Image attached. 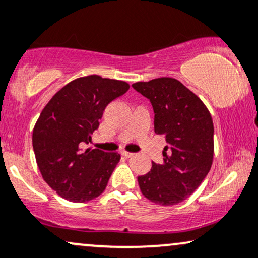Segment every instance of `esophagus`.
Returning a JSON list of instances; mask_svg holds the SVG:
<instances>
[{
	"label": "esophagus",
	"instance_id": "1",
	"mask_svg": "<svg viewBox=\"0 0 258 258\" xmlns=\"http://www.w3.org/2000/svg\"><path fill=\"white\" fill-rule=\"evenodd\" d=\"M121 155H123V157H126V158H130V157H132V155H134V153L122 151V152H121Z\"/></svg>",
	"mask_w": 258,
	"mask_h": 258
}]
</instances>
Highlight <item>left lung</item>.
I'll use <instances>...</instances> for the list:
<instances>
[{
	"instance_id": "obj_1",
	"label": "left lung",
	"mask_w": 258,
	"mask_h": 258,
	"mask_svg": "<svg viewBox=\"0 0 258 258\" xmlns=\"http://www.w3.org/2000/svg\"><path fill=\"white\" fill-rule=\"evenodd\" d=\"M137 92L151 100L154 131L165 136L163 164L138 176L143 196L160 206H174L196 191L211 170L214 126L203 101L180 81L170 77L137 82Z\"/></svg>"
}]
</instances>
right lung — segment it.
Masks as SVG:
<instances>
[{
    "instance_id": "add662e5",
    "label": "right lung",
    "mask_w": 258,
    "mask_h": 258,
    "mask_svg": "<svg viewBox=\"0 0 258 258\" xmlns=\"http://www.w3.org/2000/svg\"><path fill=\"white\" fill-rule=\"evenodd\" d=\"M128 89L123 81L86 76L61 88L42 109L33 148L42 179L58 196L83 203L106 188L121 155L83 146L92 141L107 104Z\"/></svg>"
}]
</instances>
